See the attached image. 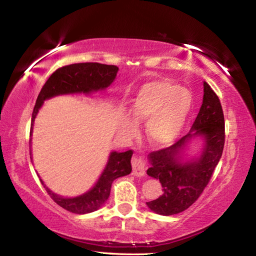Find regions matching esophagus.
<instances>
[{"instance_id": "esophagus-1", "label": "esophagus", "mask_w": 256, "mask_h": 256, "mask_svg": "<svg viewBox=\"0 0 256 256\" xmlns=\"http://www.w3.org/2000/svg\"><path fill=\"white\" fill-rule=\"evenodd\" d=\"M133 175L135 176H143L145 174V161L142 154H135L132 158Z\"/></svg>"}]
</instances>
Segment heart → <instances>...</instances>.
<instances>
[{"mask_svg": "<svg viewBox=\"0 0 256 256\" xmlns=\"http://www.w3.org/2000/svg\"><path fill=\"white\" fill-rule=\"evenodd\" d=\"M192 108L191 94L166 80L145 83L133 98L130 114L135 122L146 123V136L154 146L172 143L181 133ZM134 132L136 124L125 123Z\"/></svg>", "mask_w": 256, "mask_h": 256, "instance_id": "heart-1", "label": "heart"}]
</instances>
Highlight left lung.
I'll return each mask as SVG.
<instances>
[{"mask_svg": "<svg viewBox=\"0 0 256 256\" xmlns=\"http://www.w3.org/2000/svg\"><path fill=\"white\" fill-rule=\"evenodd\" d=\"M224 128V114L220 98L204 82L203 104L190 133L171 146L148 154L151 168L146 173L160 180L163 186V195L146 202L153 212L161 215L181 213L201 196L222 156ZM195 134L204 138L202 155L196 162L181 164L178 160L180 150L187 140Z\"/></svg>", "mask_w": 256, "mask_h": 256, "instance_id": "left-lung-1", "label": "left lung"}]
</instances>
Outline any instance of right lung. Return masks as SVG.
Returning a JSON list of instances; mask_svg holds the SVG:
<instances>
[{
  "label": "right lung",
  "mask_w": 256,
  "mask_h": 256,
  "mask_svg": "<svg viewBox=\"0 0 256 256\" xmlns=\"http://www.w3.org/2000/svg\"><path fill=\"white\" fill-rule=\"evenodd\" d=\"M118 71V68L115 65L95 62L75 63L58 68L45 82L36 98V103L34 105L32 113L31 130L38 108L42 106L45 100L60 94L90 93L92 91H98V90H103L114 81ZM132 155V150L122 153L112 152L110 155L106 168H104L98 183L91 191L81 195V196L73 198H61L60 195L52 193L48 188H45L44 183L41 182L53 201L66 211L75 214H85L96 211L108 198L111 185L114 180L131 173Z\"/></svg>",
  "instance_id": "1"
}]
</instances>
